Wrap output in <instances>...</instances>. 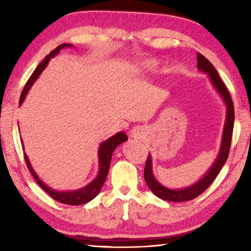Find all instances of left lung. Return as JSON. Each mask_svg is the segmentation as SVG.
Listing matches in <instances>:
<instances>
[{
    "label": "left lung",
    "mask_w": 251,
    "mask_h": 251,
    "mask_svg": "<svg viewBox=\"0 0 251 251\" xmlns=\"http://www.w3.org/2000/svg\"><path fill=\"white\" fill-rule=\"evenodd\" d=\"M197 63L198 69L205 72V73H208V75H209L212 84H214V86L217 88L219 94L223 96L225 103L227 105V120L224 129L222 148H220L217 160H216V163L212 165V167L209 169V172L206 174L205 177L201 178V179L194 186L180 190L168 189L166 187L161 186L159 182L155 179L151 173V155H148L145 164V169H144V178H145L146 184L150 187L151 192L154 193L157 197L167 201H192V199L198 197L199 195H201L208 187L212 184V181L216 179V177L218 176L219 172L222 171L225 163L227 161L229 151H230L233 122H235V109H233L231 96L229 94L226 85H225L222 78L219 77L218 72L216 71L214 65H212L211 63L201 53L197 54Z\"/></svg>",
    "instance_id": "obj_1"
}]
</instances>
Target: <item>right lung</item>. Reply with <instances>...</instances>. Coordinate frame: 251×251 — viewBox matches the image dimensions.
Masks as SVG:
<instances>
[{"instance_id":"add662e5","label":"right lung","mask_w":251,"mask_h":251,"mask_svg":"<svg viewBox=\"0 0 251 251\" xmlns=\"http://www.w3.org/2000/svg\"><path fill=\"white\" fill-rule=\"evenodd\" d=\"M66 46H71V44L64 43V44L58 45L56 49L53 50L52 52H50L48 56H46L43 61L40 63V65L36 67V70L33 72L31 77L28 78L26 84H25V86L22 91V94H21V97H20V104L23 103L25 96H26L28 90L31 88L32 84L35 82L36 78L39 77V75L42 73V71H43L46 67V65H48L50 58L53 57L54 55H56L59 50H61V49L66 48ZM126 141H127V136L125 135V133H118L101 144L99 151V158H100L99 175H97V177L91 182V184H88L86 187H84L82 189L75 190V192H56V190L50 189V187L46 186L44 182H42L40 180V178L36 176V174L34 173V171L31 167V164H29L27 156L25 154H24V159H25V163L27 165V168L29 169V172H31V174L34 177V179L36 180L37 184L40 185L41 188L43 189L45 193H48L50 195V198H53L54 201H56L61 203H65V205H72V206L83 205V203L91 201L92 199L95 198L97 196V194L100 193V190L101 189V187H103V184L105 182L106 177H107L113 151H115V148L120 145V144L124 143Z\"/></svg>"}]
</instances>
